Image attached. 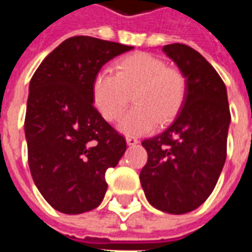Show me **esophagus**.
<instances>
[{
  "instance_id": "34e87169",
  "label": "esophagus",
  "mask_w": 252,
  "mask_h": 252,
  "mask_svg": "<svg viewBox=\"0 0 252 252\" xmlns=\"http://www.w3.org/2000/svg\"><path fill=\"white\" fill-rule=\"evenodd\" d=\"M126 144H128V146H135V144H137V143H139L137 137H133V136H126Z\"/></svg>"
}]
</instances>
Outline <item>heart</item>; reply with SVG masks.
<instances>
[{"label":"heart","mask_w":252,"mask_h":252,"mask_svg":"<svg viewBox=\"0 0 252 252\" xmlns=\"http://www.w3.org/2000/svg\"><path fill=\"white\" fill-rule=\"evenodd\" d=\"M186 78L160 58L136 52L116 63V74L102 70L93 81L94 104L105 120H119L131 101L135 106L120 121L126 135L151 132L178 115L186 97Z\"/></svg>","instance_id":"1"}]
</instances>
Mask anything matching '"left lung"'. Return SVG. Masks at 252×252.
<instances>
[{
  "mask_svg": "<svg viewBox=\"0 0 252 252\" xmlns=\"http://www.w3.org/2000/svg\"><path fill=\"white\" fill-rule=\"evenodd\" d=\"M164 54L186 78V97L173 124L143 140L148 160L140 184L159 211L182 215L211 195L227 158L231 123L227 89L200 52L186 44H167Z\"/></svg>",
  "mask_w": 252,
  "mask_h": 252,
  "instance_id": "8db88e82",
  "label": "left lung"
}]
</instances>
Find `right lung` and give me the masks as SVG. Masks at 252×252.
Returning <instances> with one entry per match:
<instances>
[{"mask_svg":"<svg viewBox=\"0 0 252 252\" xmlns=\"http://www.w3.org/2000/svg\"><path fill=\"white\" fill-rule=\"evenodd\" d=\"M133 47L74 36L47 55L33 74L25 113L28 163L36 188L66 215L97 208L105 173L126 150V139L94 108L101 67Z\"/></svg>","mask_w":252,"mask_h":252,"instance_id":"obj_1","label":"right lung"}]
</instances>
